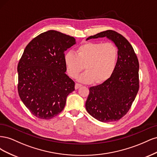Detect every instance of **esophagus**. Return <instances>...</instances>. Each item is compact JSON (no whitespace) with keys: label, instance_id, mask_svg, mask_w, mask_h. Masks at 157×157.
<instances>
[{"label":"esophagus","instance_id":"1","mask_svg":"<svg viewBox=\"0 0 157 157\" xmlns=\"http://www.w3.org/2000/svg\"><path fill=\"white\" fill-rule=\"evenodd\" d=\"M82 86V84H78V83H76V84H75V89L77 90V89H78V88H79L80 87H81Z\"/></svg>","mask_w":157,"mask_h":157}]
</instances>
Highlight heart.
<instances>
[{
    "instance_id": "b5f03b06",
    "label": "heart",
    "mask_w": 157,
    "mask_h": 157,
    "mask_svg": "<svg viewBox=\"0 0 157 157\" xmlns=\"http://www.w3.org/2000/svg\"><path fill=\"white\" fill-rule=\"evenodd\" d=\"M118 50L111 42H88L80 45L76 53L69 51L65 54L64 62L70 77L77 78L84 69L86 70L78 79L85 83L105 81L116 67Z\"/></svg>"
}]
</instances>
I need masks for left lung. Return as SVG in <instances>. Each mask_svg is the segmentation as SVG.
I'll list each match as a JSON object with an SVG mask.
<instances>
[{
	"label": "left lung",
	"mask_w": 157,
	"mask_h": 157,
	"mask_svg": "<svg viewBox=\"0 0 157 157\" xmlns=\"http://www.w3.org/2000/svg\"><path fill=\"white\" fill-rule=\"evenodd\" d=\"M107 37L118 48L116 67L107 80L90 87L86 109L98 121L109 122L118 121L129 111L139 90V62L129 42L112 30L103 31L91 39Z\"/></svg>",
	"instance_id": "1"
}]
</instances>
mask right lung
<instances>
[{"label":"right lung","instance_id":"obj_1","mask_svg":"<svg viewBox=\"0 0 157 157\" xmlns=\"http://www.w3.org/2000/svg\"><path fill=\"white\" fill-rule=\"evenodd\" d=\"M76 44L73 36L50 30L34 38L17 65L18 94L30 112L50 119L65 107L75 82L65 73V51Z\"/></svg>","mask_w":157,"mask_h":157}]
</instances>
